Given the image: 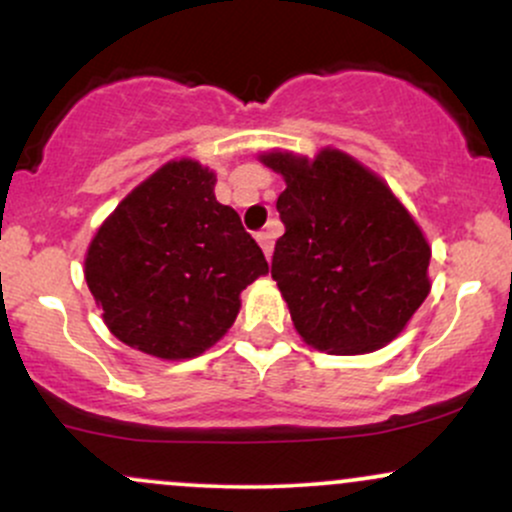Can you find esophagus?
Wrapping results in <instances>:
<instances>
[{"mask_svg":"<svg viewBox=\"0 0 512 512\" xmlns=\"http://www.w3.org/2000/svg\"><path fill=\"white\" fill-rule=\"evenodd\" d=\"M257 243H260V248L264 250V255H267V260L272 257V250H274V231L272 228H264V231L257 233Z\"/></svg>","mask_w":512,"mask_h":512,"instance_id":"esophagus-1","label":"esophagus"}]
</instances>
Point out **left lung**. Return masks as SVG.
I'll list each match as a JSON object with an SVG mask.
<instances>
[{
	"instance_id": "left-lung-1",
	"label": "left lung",
	"mask_w": 512,
	"mask_h": 512,
	"mask_svg": "<svg viewBox=\"0 0 512 512\" xmlns=\"http://www.w3.org/2000/svg\"><path fill=\"white\" fill-rule=\"evenodd\" d=\"M262 163L286 180L276 199L286 231L274 245L272 279L298 334L327 354L392 342L431 291V248L409 211L337 149L313 163L281 151Z\"/></svg>"
}]
</instances>
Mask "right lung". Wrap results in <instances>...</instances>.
<instances>
[{
	"mask_svg": "<svg viewBox=\"0 0 512 512\" xmlns=\"http://www.w3.org/2000/svg\"><path fill=\"white\" fill-rule=\"evenodd\" d=\"M214 173L170 161L122 199L86 255V284L120 342L158 358H192L219 342L240 291L267 274Z\"/></svg>",
	"mask_w": 512,
	"mask_h": 512,
	"instance_id": "add662e5",
	"label": "right lung"
}]
</instances>
